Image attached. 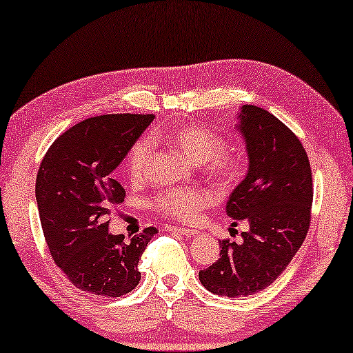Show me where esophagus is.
Masks as SVG:
<instances>
[{
	"mask_svg": "<svg viewBox=\"0 0 353 353\" xmlns=\"http://www.w3.org/2000/svg\"><path fill=\"white\" fill-rule=\"evenodd\" d=\"M168 230L179 233V235H183V236H193L198 233L195 228H185V227H168Z\"/></svg>",
	"mask_w": 353,
	"mask_h": 353,
	"instance_id": "34e87169",
	"label": "esophagus"
}]
</instances>
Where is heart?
<instances>
[{
    "label": "heart",
    "instance_id": "obj_1",
    "mask_svg": "<svg viewBox=\"0 0 353 353\" xmlns=\"http://www.w3.org/2000/svg\"><path fill=\"white\" fill-rule=\"evenodd\" d=\"M153 139H168L187 155L192 161L200 163V166L208 174L219 179V181H232L235 179L240 165L236 158L222 152L225 147L224 139L219 134L206 128L195 125H181L168 131L155 129ZM153 142L145 136L134 143L126 158L128 174L134 181L145 174L152 160ZM211 198L205 190L195 187H176L158 193L153 198V210L160 212L161 216L171 217L176 221H192L198 212L210 205Z\"/></svg>",
    "mask_w": 353,
    "mask_h": 353
}]
</instances>
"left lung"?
Wrapping results in <instances>:
<instances>
[{
	"instance_id": "8db88e82",
	"label": "left lung",
	"mask_w": 353,
	"mask_h": 353,
	"mask_svg": "<svg viewBox=\"0 0 353 353\" xmlns=\"http://www.w3.org/2000/svg\"><path fill=\"white\" fill-rule=\"evenodd\" d=\"M238 118L250 163L225 210L233 224L250 228L243 243L222 240L219 259L198 274L208 291L227 297L254 294L283 274L305 240L314 200L309 157L296 134L256 105H243Z\"/></svg>"
}]
</instances>
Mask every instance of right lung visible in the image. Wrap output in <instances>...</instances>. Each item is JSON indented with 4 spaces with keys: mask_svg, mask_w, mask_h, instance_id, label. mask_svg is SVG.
I'll use <instances>...</instances> for the list:
<instances>
[{
    "mask_svg": "<svg viewBox=\"0 0 353 353\" xmlns=\"http://www.w3.org/2000/svg\"><path fill=\"white\" fill-rule=\"evenodd\" d=\"M153 115L88 118L59 136L39 165L37 203L43 233L54 262L72 285L91 294L120 297L141 281L139 259L155 227L125 241L108 232L113 205L126 192L113 171Z\"/></svg>",
    "mask_w": 353,
    "mask_h": 353,
    "instance_id": "right-lung-1",
    "label": "right lung"
}]
</instances>
